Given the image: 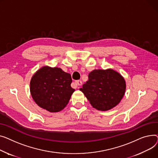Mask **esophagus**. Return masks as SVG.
Segmentation results:
<instances>
[{
	"instance_id": "esophagus-1",
	"label": "esophagus",
	"mask_w": 158,
	"mask_h": 158,
	"mask_svg": "<svg viewBox=\"0 0 158 158\" xmlns=\"http://www.w3.org/2000/svg\"><path fill=\"white\" fill-rule=\"evenodd\" d=\"M75 83L77 86H80L82 84V81L81 80H77L75 81Z\"/></svg>"
}]
</instances>
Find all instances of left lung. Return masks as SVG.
Listing matches in <instances>:
<instances>
[{
	"instance_id": "8db88e82",
	"label": "left lung",
	"mask_w": 158,
	"mask_h": 158,
	"mask_svg": "<svg viewBox=\"0 0 158 158\" xmlns=\"http://www.w3.org/2000/svg\"><path fill=\"white\" fill-rule=\"evenodd\" d=\"M126 84L124 77L112 69H94L89 80L80 89L92 106L108 111L116 106L123 99Z\"/></svg>"
}]
</instances>
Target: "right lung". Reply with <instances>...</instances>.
<instances>
[{"label":"right lung","instance_id":"right-lung-1","mask_svg":"<svg viewBox=\"0 0 158 158\" xmlns=\"http://www.w3.org/2000/svg\"><path fill=\"white\" fill-rule=\"evenodd\" d=\"M69 73L61 68L44 66L37 71L30 82V92L35 103L51 113L66 106L75 89Z\"/></svg>","mask_w":158,"mask_h":158}]
</instances>
